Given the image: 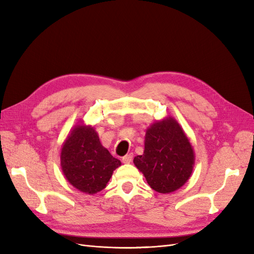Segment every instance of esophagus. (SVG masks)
I'll list each match as a JSON object with an SVG mask.
<instances>
[{
    "label": "esophagus",
    "instance_id": "esophagus-1",
    "mask_svg": "<svg viewBox=\"0 0 254 254\" xmlns=\"http://www.w3.org/2000/svg\"><path fill=\"white\" fill-rule=\"evenodd\" d=\"M132 153H129V155H126V156H124L123 157V159H122V161H123V163H126V164H128V163H130L132 161Z\"/></svg>",
    "mask_w": 254,
    "mask_h": 254
}]
</instances>
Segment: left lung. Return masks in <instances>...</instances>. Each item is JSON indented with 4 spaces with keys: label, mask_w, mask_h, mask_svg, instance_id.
I'll list each match as a JSON object with an SVG mask.
<instances>
[{
    "label": "left lung",
    "mask_w": 254,
    "mask_h": 254,
    "mask_svg": "<svg viewBox=\"0 0 254 254\" xmlns=\"http://www.w3.org/2000/svg\"><path fill=\"white\" fill-rule=\"evenodd\" d=\"M194 162L188 136L171 117L153 123L146 130L144 153L133 159L149 187L162 194L180 189L190 179Z\"/></svg>",
    "instance_id": "obj_1"
}]
</instances>
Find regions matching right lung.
Here are the masks:
<instances>
[{
  "label": "right lung",
  "instance_id": "add662e5",
  "mask_svg": "<svg viewBox=\"0 0 254 254\" xmlns=\"http://www.w3.org/2000/svg\"><path fill=\"white\" fill-rule=\"evenodd\" d=\"M60 163L74 188L93 195L106 188L121 161L104 147L93 127L81 124L76 125L64 141Z\"/></svg>",
  "mask_w": 254,
  "mask_h": 254
}]
</instances>
